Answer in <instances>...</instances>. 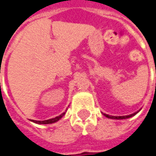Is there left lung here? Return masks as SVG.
<instances>
[{
  "mask_svg": "<svg viewBox=\"0 0 156 156\" xmlns=\"http://www.w3.org/2000/svg\"><path fill=\"white\" fill-rule=\"evenodd\" d=\"M138 113V112H137ZM137 113H134L133 115H127V116H110V115H106V114H104L105 116H106L107 118L108 119H128V118H130L132 116H134V115H136Z\"/></svg>",
  "mask_w": 156,
  "mask_h": 156,
  "instance_id": "8db88e82",
  "label": "left lung"
}]
</instances>
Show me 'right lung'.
<instances>
[{
    "label": "right lung",
    "mask_w": 156,
    "mask_h": 156,
    "mask_svg": "<svg viewBox=\"0 0 156 156\" xmlns=\"http://www.w3.org/2000/svg\"><path fill=\"white\" fill-rule=\"evenodd\" d=\"M65 115V113L62 114L61 115H59L58 117H55L53 119H48V120H43V121H37V120H32V122H34L36 124H52V123H55L58 121L60 119H61L63 115Z\"/></svg>",
    "instance_id": "add662e5"
}]
</instances>
